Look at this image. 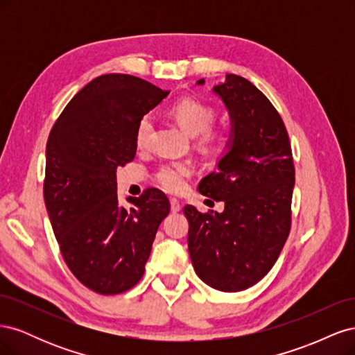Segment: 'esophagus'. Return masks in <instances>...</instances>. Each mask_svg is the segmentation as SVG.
I'll list each match as a JSON object with an SVG mask.
<instances>
[{
	"label": "esophagus",
	"instance_id": "obj_1",
	"mask_svg": "<svg viewBox=\"0 0 355 355\" xmlns=\"http://www.w3.org/2000/svg\"><path fill=\"white\" fill-rule=\"evenodd\" d=\"M170 209H171V211H173V213L180 211V209H182L180 202H179L176 198H171V200H170Z\"/></svg>",
	"mask_w": 355,
	"mask_h": 355
}]
</instances>
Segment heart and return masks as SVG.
Listing matches in <instances>:
<instances>
[{
  "instance_id": "1",
  "label": "heart",
  "mask_w": 355,
  "mask_h": 355,
  "mask_svg": "<svg viewBox=\"0 0 355 355\" xmlns=\"http://www.w3.org/2000/svg\"><path fill=\"white\" fill-rule=\"evenodd\" d=\"M178 124L191 136H198V145L209 151H216L223 145V135L213 130L210 125L216 120V112L211 106L197 99L185 98L178 101L171 106ZM154 128L151 115L142 116L136 128V144L139 148H145L149 144ZM191 175V167L185 163H171L161 167L157 171V180L159 185L170 192H179L185 187V179Z\"/></svg>"
}]
</instances>
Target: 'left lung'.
<instances>
[{
    "label": "left lung",
    "mask_w": 355,
    "mask_h": 355,
    "mask_svg": "<svg viewBox=\"0 0 355 355\" xmlns=\"http://www.w3.org/2000/svg\"><path fill=\"white\" fill-rule=\"evenodd\" d=\"M211 92L227 106L231 132L218 170L201 179L198 191L225 209L200 213L185 206L188 250L204 283L240 292L270 272L288 237L293 157L280 114L250 81L227 73Z\"/></svg>",
    "instance_id": "8db88e82"
}]
</instances>
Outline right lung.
Instances as JSON below:
<instances>
[{"label": "right lung", "mask_w": 355, "mask_h": 355, "mask_svg": "<svg viewBox=\"0 0 355 355\" xmlns=\"http://www.w3.org/2000/svg\"><path fill=\"white\" fill-rule=\"evenodd\" d=\"M167 94L133 75H101L73 96L50 132L44 179L50 223L69 270L96 293H123L141 280L170 211L155 188L127 198L130 209L116 196V167L136 155L137 124Z\"/></svg>", "instance_id": "obj_1"}]
</instances>
